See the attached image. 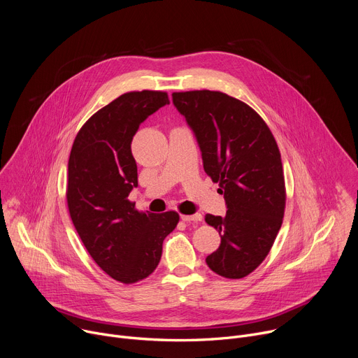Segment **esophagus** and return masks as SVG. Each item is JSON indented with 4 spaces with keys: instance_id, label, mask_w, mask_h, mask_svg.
<instances>
[{
    "instance_id": "obj_1",
    "label": "esophagus",
    "mask_w": 358,
    "mask_h": 358,
    "mask_svg": "<svg viewBox=\"0 0 358 358\" xmlns=\"http://www.w3.org/2000/svg\"><path fill=\"white\" fill-rule=\"evenodd\" d=\"M181 220L184 222H199L202 220L201 214H194V215H181Z\"/></svg>"
}]
</instances>
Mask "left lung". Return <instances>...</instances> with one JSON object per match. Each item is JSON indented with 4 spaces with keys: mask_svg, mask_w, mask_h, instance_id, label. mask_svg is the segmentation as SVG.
<instances>
[{
    "mask_svg": "<svg viewBox=\"0 0 358 358\" xmlns=\"http://www.w3.org/2000/svg\"><path fill=\"white\" fill-rule=\"evenodd\" d=\"M173 103L194 131L203 170L224 194L227 215H206L221 235L206 262L228 279L257 269L282 227L286 189L276 140L243 101L215 90L174 92Z\"/></svg>",
    "mask_w": 358,
    "mask_h": 358,
    "instance_id": "obj_1",
    "label": "left lung"
}]
</instances>
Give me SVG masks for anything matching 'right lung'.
I'll return each mask as SVG.
<instances>
[{
    "instance_id": "right-lung-1",
    "label": "right lung",
    "mask_w": 358,
    "mask_h": 358,
    "mask_svg": "<svg viewBox=\"0 0 358 358\" xmlns=\"http://www.w3.org/2000/svg\"><path fill=\"white\" fill-rule=\"evenodd\" d=\"M169 103L166 92L124 93L82 126L71 150L66 199L75 229L97 266L126 285L155 272L180 221L176 211L138 213L127 199L137 187L133 136Z\"/></svg>"
}]
</instances>
